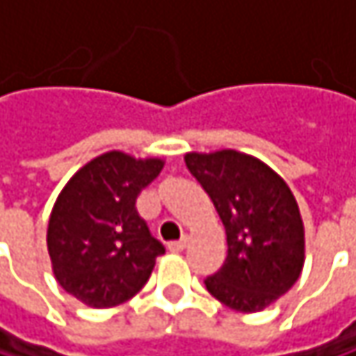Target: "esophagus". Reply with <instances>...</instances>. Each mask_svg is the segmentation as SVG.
Listing matches in <instances>:
<instances>
[{
  "instance_id": "obj_1",
  "label": "esophagus",
  "mask_w": 356,
  "mask_h": 356,
  "mask_svg": "<svg viewBox=\"0 0 356 356\" xmlns=\"http://www.w3.org/2000/svg\"><path fill=\"white\" fill-rule=\"evenodd\" d=\"M185 248H187V239H181V241H175V243H169V251H173V253H181Z\"/></svg>"
}]
</instances>
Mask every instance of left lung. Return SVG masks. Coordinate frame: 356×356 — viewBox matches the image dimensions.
<instances>
[{
    "label": "left lung",
    "instance_id": "1",
    "mask_svg": "<svg viewBox=\"0 0 356 356\" xmlns=\"http://www.w3.org/2000/svg\"><path fill=\"white\" fill-rule=\"evenodd\" d=\"M185 165L227 231V259L204 280L208 293L235 312L266 309L303 270L305 237L295 195L268 165L237 150L189 152Z\"/></svg>",
    "mask_w": 356,
    "mask_h": 356
}]
</instances>
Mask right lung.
<instances>
[{"instance_id": "right-lung-1", "label": "right lung", "mask_w": 356, "mask_h": 356, "mask_svg": "<svg viewBox=\"0 0 356 356\" xmlns=\"http://www.w3.org/2000/svg\"><path fill=\"white\" fill-rule=\"evenodd\" d=\"M163 161L107 152L84 165L59 193L47 229V248L59 286L103 309L131 299L150 278L165 245L138 214L140 191Z\"/></svg>"}]
</instances>
